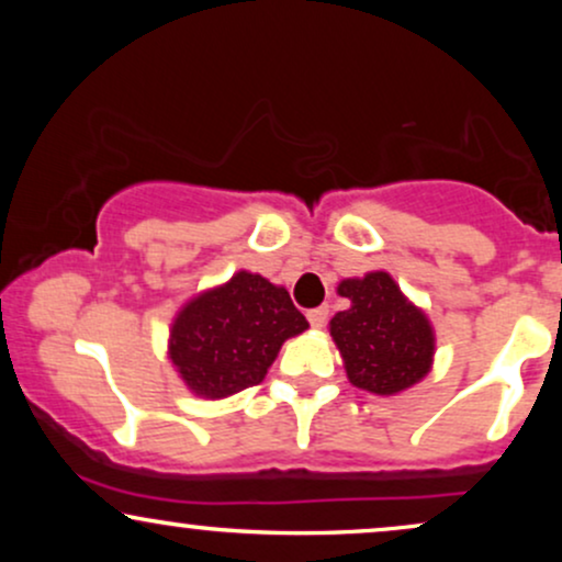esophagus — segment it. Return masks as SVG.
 I'll return each mask as SVG.
<instances>
[{
    "label": "esophagus",
    "instance_id": "esophagus-1",
    "mask_svg": "<svg viewBox=\"0 0 562 562\" xmlns=\"http://www.w3.org/2000/svg\"><path fill=\"white\" fill-rule=\"evenodd\" d=\"M327 314H330V312H327V306H317V308H312L306 317H308V322H312V327H325Z\"/></svg>",
    "mask_w": 562,
    "mask_h": 562
}]
</instances>
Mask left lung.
Here are the masks:
<instances>
[{
    "mask_svg": "<svg viewBox=\"0 0 562 562\" xmlns=\"http://www.w3.org/2000/svg\"><path fill=\"white\" fill-rule=\"evenodd\" d=\"M338 293L351 301L330 319V335L357 389L396 396L428 375L436 357V330L389 272L340 280Z\"/></svg>",
    "mask_w": 562,
    "mask_h": 562,
    "instance_id": "left-lung-1",
    "label": "left lung"
}]
</instances>
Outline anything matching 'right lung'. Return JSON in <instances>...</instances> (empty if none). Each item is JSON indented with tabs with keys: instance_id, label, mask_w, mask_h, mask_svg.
Masks as SVG:
<instances>
[{
	"instance_id": "obj_1",
	"label": "right lung",
	"mask_w": 562,
	"mask_h": 562,
	"mask_svg": "<svg viewBox=\"0 0 562 562\" xmlns=\"http://www.w3.org/2000/svg\"><path fill=\"white\" fill-rule=\"evenodd\" d=\"M306 327L285 288L240 269L179 308L169 359L187 391L216 402L259 385L282 344Z\"/></svg>"
}]
</instances>
